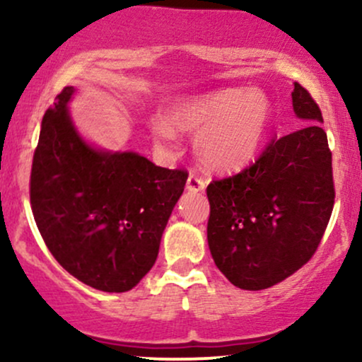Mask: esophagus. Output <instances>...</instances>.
Segmentation results:
<instances>
[{"instance_id":"esophagus-1","label":"esophagus","mask_w":362,"mask_h":362,"mask_svg":"<svg viewBox=\"0 0 362 362\" xmlns=\"http://www.w3.org/2000/svg\"><path fill=\"white\" fill-rule=\"evenodd\" d=\"M204 189H206L204 178L195 175V173H190L189 178H187V190H189V192H202Z\"/></svg>"}]
</instances>
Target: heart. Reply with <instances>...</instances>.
I'll return each mask as SVG.
<instances>
[{"label":"heart","mask_w":362,"mask_h":362,"mask_svg":"<svg viewBox=\"0 0 362 362\" xmlns=\"http://www.w3.org/2000/svg\"><path fill=\"white\" fill-rule=\"evenodd\" d=\"M272 105L259 88H223L173 102L149 120V134L163 153L178 151V134H194L199 161L213 172H236L259 155L271 126Z\"/></svg>","instance_id":"obj_1"}]
</instances>
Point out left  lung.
Listing matches in <instances>:
<instances>
[{"mask_svg": "<svg viewBox=\"0 0 362 362\" xmlns=\"http://www.w3.org/2000/svg\"><path fill=\"white\" fill-rule=\"evenodd\" d=\"M293 109L306 126L274 139L257 161L207 185V243L214 264L240 289H267L317 252L334 209L332 153L322 112L300 83Z\"/></svg>", "mask_w": 362, "mask_h": 362, "instance_id": "obj_1", "label": "left lung"}]
</instances>
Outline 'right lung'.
Here are the masks:
<instances>
[{"label":"right lung","mask_w":362,"mask_h":362,"mask_svg":"<svg viewBox=\"0 0 362 362\" xmlns=\"http://www.w3.org/2000/svg\"><path fill=\"white\" fill-rule=\"evenodd\" d=\"M66 86L40 126L30 204L49 252L83 284L126 293L156 262L161 235L187 182L134 151L91 146L74 126Z\"/></svg>","instance_id":"right-lung-1"}]
</instances>
